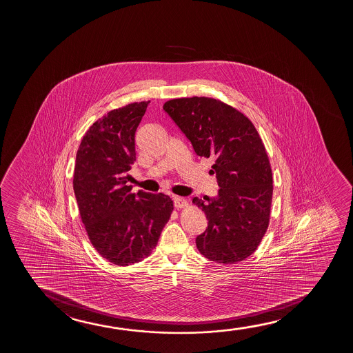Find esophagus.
I'll return each instance as SVG.
<instances>
[{
    "mask_svg": "<svg viewBox=\"0 0 353 353\" xmlns=\"http://www.w3.org/2000/svg\"><path fill=\"white\" fill-rule=\"evenodd\" d=\"M174 208H177V210H181V208H185L187 206H188L187 200H185L184 198H179V196H174Z\"/></svg>",
    "mask_w": 353,
    "mask_h": 353,
    "instance_id": "obj_1",
    "label": "esophagus"
}]
</instances>
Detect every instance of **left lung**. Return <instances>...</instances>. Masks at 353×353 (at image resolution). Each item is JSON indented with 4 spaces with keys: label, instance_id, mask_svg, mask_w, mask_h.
<instances>
[{
    "label": "left lung",
    "instance_id": "8db88e82",
    "mask_svg": "<svg viewBox=\"0 0 353 353\" xmlns=\"http://www.w3.org/2000/svg\"><path fill=\"white\" fill-rule=\"evenodd\" d=\"M163 108L195 153L213 160L217 198H193L208 221L196 237L199 252L219 264L245 261L261 245L270 222L272 171L261 136L243 113L218 99H172Z\"/></svg>",
    "mask_w": 353,
    "mask_h": 353
}]
</instances>
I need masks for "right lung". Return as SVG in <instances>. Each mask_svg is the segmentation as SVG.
Here are the masks:
<instances>
[{"instance_id":"add662e5","label":"right lung","mask_w":353,"mask_h":353,"mask_svg":"<svg viewBox=\"0 0 353 353\" xmlns=\"http://www.w3.org/2000/svg\"><path fill=\"white\" fill-rule=\"evenodd\" d=\"M148 103L132 102L99 118L76 155L73 190L88 237L102 258L119 266L150 256L174 211L168 195L135 194L126 185L136 129Z\"/></svg>"}]
</instances>
